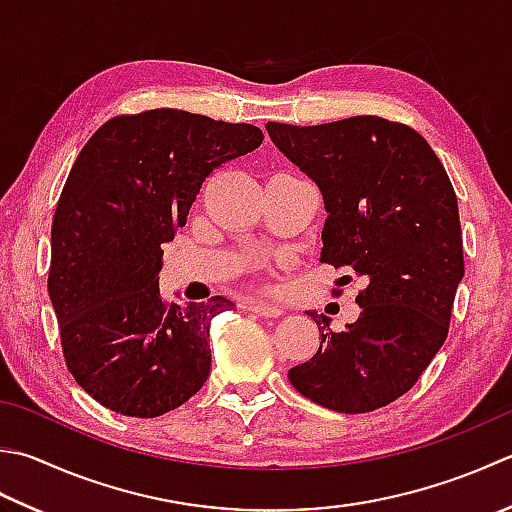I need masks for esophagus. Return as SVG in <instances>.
I'll list each match as a JSON object with an SVG mask.
<instances>
[{
  "label": "esophagus",
  "mask_w": 512,
  "mask_h": 512,
  "mask_svg": "<svg viewBox=\"0 0 512 512\" xmlns=\"http://www.w3.org/2000/svg\"><path fill=\"white\" fill-rule=\"evenodd\" d=\"M250 310L257 315L262 317H279L284 315V308L282 306H275V304H266V302H255L253 306H250Z\"/></svg>",
  "instance_id": "obj_1"
}]
</instances>
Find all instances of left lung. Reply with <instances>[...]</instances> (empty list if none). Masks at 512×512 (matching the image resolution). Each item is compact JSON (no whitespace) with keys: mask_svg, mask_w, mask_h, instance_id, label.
Returning a JSON list of instances; mask_svg holds the SVG:
<instances>
[{"mask_svg":"<svg viewBox=\"0 0 512 512\" xmlns=\"http://www.w3.org/2000/svg\"><path fill=\"white\" fill-rule=\"evenodd\" d=\"M266 130L322 190L319 259L366 282L362 313L339 333L308 310L322 344L288 379L335 413H370L408 393L448 335L464 277L453 184L422 135L382 117Z\"/></svg>","mask_w":512,"mask_h":512,"instance_id":"left-lung-1","label":"left lung"}]
</instances>
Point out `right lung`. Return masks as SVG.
Segmentation results:
<instances>
[{
    "instance_id": "right-lung-1",
    "label": "right lung",
    "mask_w": 512,
    "mask_h": 512,
    "mask_svg": "<svg viewBox=\"0 0 512 512\" xmlns=\"http://www.w3.org/2000/svg\"><path fill=\"white\" fill-rule=\"evenodd\" d=\"M264 142L250 124L175 108L106 122L64 184L50 230L48 295L75 382L126 417L188 402L210 373V322L233 310L159 295L164 244L213 168Z\"/></svg>"
}]
</instances>
